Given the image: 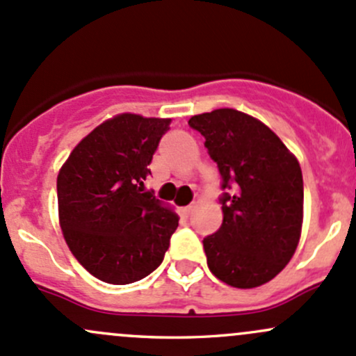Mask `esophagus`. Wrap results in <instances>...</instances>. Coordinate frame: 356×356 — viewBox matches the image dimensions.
Wrapping results in <instances>:
<instances>
[{
    "label": "esophagus",
    "instance_id": "34e87169",
    "mask_svg": "<svg viewBox=\"0 0 356 356\" xmlns=\"http://www.w3.org/2000/svg\"><path fill=\"white\" fill-rule=\"evenodd\" d=\"M193 209V205L190 204V205H185V207H181V212H183V216H188L190 214V211H192Z\"/></svg>",
    "mask_w": 356,
    "mask_h": 356
}]
</instances>
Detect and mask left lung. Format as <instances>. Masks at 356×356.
Listing matches in <instances>:
<instances>
[{"label": "left lung", "mask_w": 356, "mask_h": 356, "mask_svg": "<svg viewBox=\"0 0 356 356\" xmlns=\"http://www.w3.org/2000/svg\"><path fill=\"white\" fill-rule=\"evenodd\" d=\"M188 124L218 163L222 225L204 238L211 273L233 288H257L286 267L303 225L298 159L267 124L233 108L195 115Z\"/></svg>", "instance_id": "obj_1"}]
</instances>
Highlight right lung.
Instances as JSON below:
<instances>
[{"mask_svg": "<svg viewBox=\"0 0 356 356\" xmlns=\"http://www.w3.org/2000/svg\"><path fill=\"white\" fill-rule=\"evenodd\" d=\"M170 123L120 113L86 135L58 173L65 241L83 269L104 283L130 284L149 276L177 232V212L144 186Z\"/></svg>", "mask_w": 356, "mask_h": 356, "instance_id": "obj_1", "label": "right lung"}]
</instances>
